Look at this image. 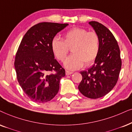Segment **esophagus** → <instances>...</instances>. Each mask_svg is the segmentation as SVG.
I'll list each match as a JSON object with an SVG mask.
<instances>
[{"mask_svg":"<svg viewBox=\"0 0 132 132\" xmlns=\"http://www.w3.org/2000/svg\"><path fill=\"white\" fill-rule=\"evenodd\" d=\"M72 74V72L69 71H66V76H69V75H71Z\"/></svg>","mask_w":132,"mask_h":132,"instance_id":"1","label":"esophagus"}]
</instances>
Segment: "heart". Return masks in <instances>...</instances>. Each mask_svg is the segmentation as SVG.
<instances>
[{"label":"heart","instance_id":"1","mask_svg":"<svg viewBox=\"0 0 132 132\" xmlns=\"http://www.w3.org/2000/svg\"><path fill=\"white\" fill-rule=\"evenodd\" d=\"M53 54L58 60L63 61L66 57L69 48L72 55L66 58L64 66L69 70H77L83 64H91L96 59L100 50V38L94 31L74 27L64 33V40L55 36L51 43Z\"/></svg>","mask_w":132,"mask_h":132}]
</instances>
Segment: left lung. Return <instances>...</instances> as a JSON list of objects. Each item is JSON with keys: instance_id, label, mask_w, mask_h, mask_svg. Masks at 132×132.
<instances>
[{"instance_id": "obj_1", "label": "left lung", "mask_w": 132, "mask_h": 132, "mask_svg": "<svg viewBox=\"0 0 132 132\" xmlns=\"http://www.w3.org/2000/svg\"><path fill=\"white\" fill-rule=\"evenodd\" d=\"M89 24L99 36L100 50L92 67L80 72L82 80L78 88L83 96L97 99L116 85L122 62L119 46L112 33L98 22L91 21Z\"/></svg>"}]
</instances>
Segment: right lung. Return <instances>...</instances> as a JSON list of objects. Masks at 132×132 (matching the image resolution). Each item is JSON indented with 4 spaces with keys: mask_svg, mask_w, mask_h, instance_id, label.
Listing matches in <instances>:
<instances>
[{
    "mask_svg": "<svg viewBox=\"0 0 132 132\" xmlns=\"http://www.w3.org/2000/svg\"><path fill=\"white\" fill-rule=\"evenodd\" d=\"M68 24L41 22L27 31L18 48L14 68L18 82L35 102L44 103L57 94L65 70L55 59L52 39Z\"/></svg>",
    "mask_w": 132,
    "mask_h": 132,
    "instance_id": "obj_1",
    "label": "right lung"
}]
</instances>
